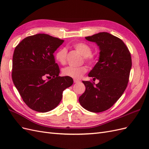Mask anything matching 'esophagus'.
I'll return each mask as SVG.
<instances>
[{"instance_id": "1", "label": "esophagus", "mask_w": 149, "mask_h": 149, "mask_svg": "<svg viewBox=\"0 0 149 149\" xmlns=\"http://www.w3.org/2000/svg\"><path fill=\"white\" fill-rule=\"evenodd\" d=\"M79 82H80V80L74 79V83H79Z\"/></svg>"}]
</instances>
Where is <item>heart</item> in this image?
<instances>
[{
	"instance_id": "heart-1",
	"label": "heart",
	"mask_w": 149,
	"mask_h": 149,
	"mask_svg": "<svg viewBox=\"0 0 149 149\" xmlns=\"http://www.w3.org/2000/svg\"><path fill=\"white\" fill-rule=\"evenodd\" d=\"M73 47L76 51L84 56V60L92 64L95 61L94 57L91 55L92 48L88 44L85 43H76L73 44ZM55 58L56 61L61 65H65L67 60V49L65 48H61L55 53ZM88 71L86 66H82L79 67L68 66L62 70V73L64 76L71 78L79 79L82 77L83 74Z\"/></svg>"
}]
</instances>
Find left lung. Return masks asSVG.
I'll return each instance as SVG.
<instances>
[{
    "mask_svg": "<svg viewBox=\"0 0 149 149\" xmlns=\"http://www.w3.org/2000/svg\"><path fill=\"white\" fill-rule=\"evenodd\" d=\"M85 38L95 42L100 48L99 60L88 74L100 82L83 81L86 90L79 102L85 109L101 112L113 106L127 88L131 56L123 40L109 33L100 32Z\"/></svg>",
    "mask_w": 149,
    "mask_h": 149,
    "instance_id": "obj_1",
    "label": "left lung"
}]
</instances>
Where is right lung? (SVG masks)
Masks as SVG:
<instances>
[{
	"instance_id": "add662e5",
	"label": "right lung",
	"mask_w": 149,
	"mask_h": 149,
	"mask_svg": "<svg viewBox=\"0 0 149 149\" xmlns=\"http://www.w3.org/2000/svg\"><path fill=\"white\" fill-rule=\"evenodd\" d=\"M63 42L38 33L25 38L15 48L12 80L22 100L32 110L46 112L55 109L63 91L73 83L71 78L58 76L60 68L53 55Z\"/></svg>"
}]
</instances>
